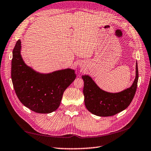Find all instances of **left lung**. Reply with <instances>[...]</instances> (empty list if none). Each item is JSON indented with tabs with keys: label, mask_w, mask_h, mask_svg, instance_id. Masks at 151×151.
<instances>
[{
	"label": "left lung",
	"mask_w": 151,
	"mask_h": 151,
	"mask_svg": "<svg viewBox=\"0 0 151 151\" xmlns=\"http://www.w3.org/2000/svg\"><path fill=\"white\" fill-rule=\"evenodd\" d=\"M82 79L84 81V104L88 111L99 116L115 115L126 109L133 99L138 80L137 62L133 84L119 92L111 93L101 89L89 75L82 76Z\"/></svg>",
	"instance_id": "1"
}]
</instances>
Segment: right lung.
<instances>
[{
    "label": "right lung",
    "instance_id": "1",
    "mask_svg": "<svg viewBox=\"0 0 151 151\" xmlns=\"http://www.w3.org/2000/svg\"><path fill=\"white\" fill-rule=\"evenodd\" d=\"M18 40L13 50L12 79L14 91L25 107L38 113H50L59 108L65 90L75 80L72 68L50 73L36 72L24 62Z\"/></svg>",
    "mask_w": 151,
    "mask_h": 151
}]
</instances>
